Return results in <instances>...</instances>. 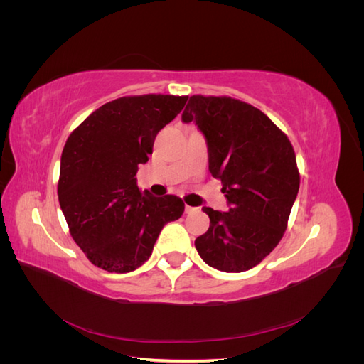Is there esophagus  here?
<instances>
[{"instance_id":"34e87169","label":"esophagus","mask_w":364,"mask_h":364,"mask_svg":"<svg viewBox=\"0 0 364 364\" xmlns=\"http://www.w3.org/2000/svg\"><path fill=\"white\" fill-rule=\"evenodd\" d=\"M194 211H197V208H193V206H190V205H185V213H186V214H191V213H194Z\"/></svg>"}]
</instances>
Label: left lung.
Listing matches in <instances>:
<instances>
[{
	"label": "left lung",
	"instance_id": "8db88e82",
	"mask_svg": "<svg viewBox=\"0 0 364 364\" xmlns=\"http://www.w3.org/2000/svg\"><path fill=\"white\" fill-rule=\"evenodd\" d=\"M208 141L209 171L222 181L228 213L202 208L209 229L196 238L202 259L217 270L255 267L287 229L301 176L287 135L252 105L228 95H193L182 114Z\"/></svg>",
	"mask_w": 364,
	"mask_h": 364
}]
</instances>
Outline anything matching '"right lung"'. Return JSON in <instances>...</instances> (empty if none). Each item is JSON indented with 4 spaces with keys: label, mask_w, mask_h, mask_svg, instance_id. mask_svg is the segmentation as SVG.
<instances>
[{
    "label": "right lung",
    "mask_w": 364,
    "mask_h": 364,
    "mask_svg": "<svg viewBox=\"0 0 364 364\" xmlns=\"http://www.w3.org/2000/svg\"><path fill=\"white\" fill-rule=\"evenodd\" d=\"M188 95L119 97L100 106L68 136L58 196L70 234L94 266L127 273L144 264L164 225L178 220L181 197L142 193L135 174L149 161L158 132Z\"/></svg>",
    "instance_id": "1"
}]
</instances>
